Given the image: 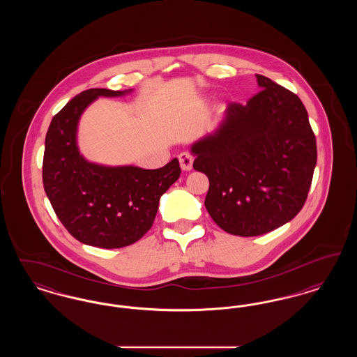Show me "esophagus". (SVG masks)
I'll list each match as a JSON object with an SVG mask.
<instances>
[{
  "label": "esophagus",
  "instance_id": "esophagus-1",
  "mask_svg": "<svg viewBox=\"0 0 357 357\" xmlns=\"http://www.w3.org/2000/svg\"><path fill=\"white\" fill-rule=\"evenodd\" d=\"M192 162H194V158L190 153H182L179 155V163H181L182 170H191L192 169Z\"/></svg>",
  "mask_w": 357,
  "mask_h": 357
}]
</instances>
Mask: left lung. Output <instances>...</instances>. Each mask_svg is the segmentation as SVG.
I'll use <instances>...</instances> for the list:
<instances>
[{"label":"left lung","mask_w":357,"mask_h":357,"mask_svg":"<svg viewBox=\"0 0 357 357\" xmlns=\"http://www.w3.org/2000/svg\"><path fill=\"white\" fill-rule=\"evenodd\" d=\"M261 91L230 102L213 134L191 146L207 175L204 206L226 233L255 237L291 221L305 204L317 160L316 137L300 98L255 75Z\"/></svg>","instance_id":"obj_1"}]
</instances>
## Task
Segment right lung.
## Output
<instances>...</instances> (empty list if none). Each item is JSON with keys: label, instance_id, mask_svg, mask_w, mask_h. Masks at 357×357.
I'll list each match as a JSON object with an SVG mask.
<instances>
[{"label": "right lung", "instance_id": "obj_1", "mask_svg": "<svg viewBox=\"0 0 357 357\" xmlns=\"http://www.w3.org/2000/svg\"><path fill=\"white\" fill-rule=\"evenodd\" d=\"M131 91H83L53 116L45 136L44 190L64 227L89 246L118 249L139 241L153 226L160 197L181 175L176 158L146 170L92 163L79 151L77 126L85 108L99 96Z\"/></svg>", "mask_w": 357, "mask_h": 357}]
</instances>
